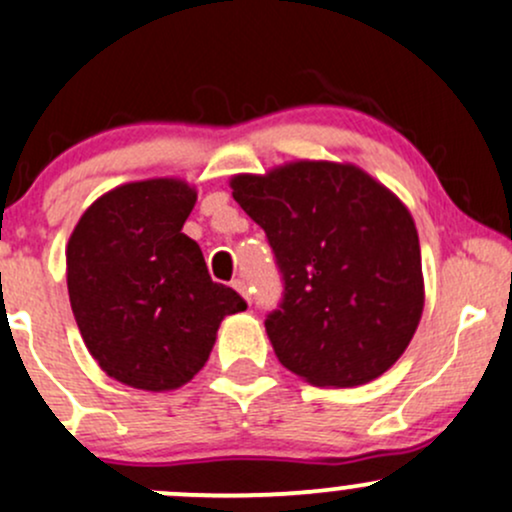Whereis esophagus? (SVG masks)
I'll return each instance as SVG.
<instances>
[{"instance_id":"obj_1","label":"esophagus","mask_w":512,"mask_h":512,"mask_svg":"<svg viewBox=\"0 0 512 512\" xmlns=\"http://www.w3.org/2000/svg\"><path fill=\"white\" fill-rule=\"evenodd\" d=\"M233 287L235 289H238V292L242 294V297H245L247 301H250V289H247V282H245V279H235V282H233Z\"/></svg>"}]
</instances>
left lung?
<instances>
[{
    "label": "left lung",
    "instance_id": "1",
    "mask_svg": "<svg viewBox=\"0 0 512 512\" xmlns=\"http://www.w3.org/2000/svg\"><path fill=\"white\" fill-rule=\"evenodd\" d=\"M230 186L282 274V299L265 319L279 363L321 387L383 375L424 306L417 228L400 198L333 161L235 176Z\"/></svg>",
    "mask_w": 512,
    "mask_h": 512
}]
</instances>
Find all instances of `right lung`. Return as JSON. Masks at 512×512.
Wrapping results in <instances>:
<instances>
[{"mask_svg": "<svg viewBox=\"0 0 512 512\" xmlns=\"http://www.w3.org/2000/svg\"><path fill=\"white\" fill-rule=\"evenodd\" d=\"M196 203L184 181L125 184L98 198L68 240V294L90 355L137 390H176L206 365L215 331L247 309L213 282L181 233Z\"/></svg>", "mask_w": 512, "mask_h": 512, "instance_id": "1", "label": "right lung"}]
</instances>
